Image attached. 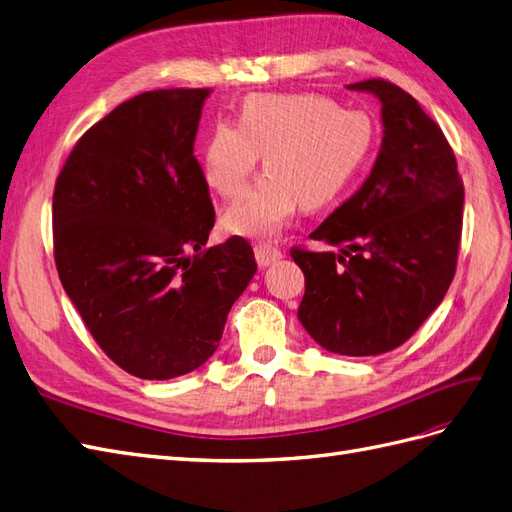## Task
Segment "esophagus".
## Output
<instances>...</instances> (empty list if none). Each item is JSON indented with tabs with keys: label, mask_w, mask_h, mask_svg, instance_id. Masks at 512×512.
Listing matches in <instances>:
<instances>
[{
	"label": "esophagus",
	"mask_w": 512,
	"mask_h": 512,
	"mask_svg": "<svg viewBox=\"0 0 512 512\" xmlns=\"http://www.w3.org/2000/svg\"><path fill=\"white\" fill-rule=\"evenodd\" d=\"M255 259H257V264L261 268H268L272 264H277V261H281L283 253H281V248H277V246L266 244V242H259L255 246Z\"/></svg>",
	"instance_id": "1"
}]
</instances>
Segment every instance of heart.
<instances>
[{
  "label": "heart",
  "mask_w": 512,
  "mask_h": 512,
  "mask_svg": "<svg viewBox=\"0 0 512 512\" xmlns=\"http://www.w3.org/2000/svg\"><path fill=\"white\" fill-rule=\"evenodd\" d=\"M374 138V121L363 110L311 93H255L244 97L235 125L218 121L209 131L201 168L209 188L235 199L264 155L268 173L227 209L222 225L268 240L300 205H331L368 162Z\"/></svg>",
  "instance_id": "heart-1"
}]
</instances>
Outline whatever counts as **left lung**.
Wrapping results in <instances>:
<instances>
[{
  "label": "left lung",
  "instance_id": "left-lung-1",
  "mask_svg": "<svg viewBox=\"0 0 512 512\" xmlns=\"http://www.w3.org/2000/svg\"><path fill=\"white\" fill-rule=\"evenodd\" d=\"M383 103L385 136L363 186L309 238L339 253L292 246L305 274L298 320L346 357L402 346L454 279L463 231V179L441 127L381 77L350 84Z\"/></svg>",
  "mask_w": 512,
  "mask_h": 512
}]
</instances>
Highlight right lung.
<instances>
[{
  "label": "right lung",
  "instance_id": "obj_1",
  "mask_svg": "<svg viewBox=\"0 0 512 512\" xmlns=\"http://www.w3.org/2000/svg\"><path fill=\"white\" fill-rule=\"evenodd\" d=\"M209 88L149 90L75 142L54 188V259L99 348L144 381L214 355L257 272L240 235L203 248L216 212L194 138Z\"/></svg>",
  "mask_w": 512,
  "mask_h": 512
}]
</instances>
